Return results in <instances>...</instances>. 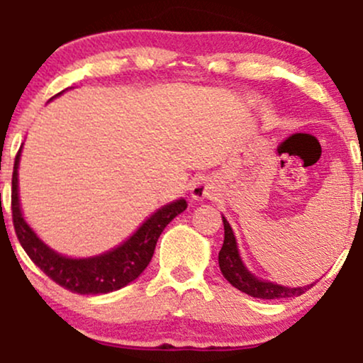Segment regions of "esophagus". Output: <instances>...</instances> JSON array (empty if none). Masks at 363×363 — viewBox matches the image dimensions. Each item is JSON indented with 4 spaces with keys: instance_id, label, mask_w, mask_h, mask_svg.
<instances>
[{
    "instance_id": "1",
    "label": "esophagus",
    "mask_w": 363,
    "mask_h": 363,
    "mask_svg": "<svg viewBox=\"0 0 363 363\" xmlns=\"http://www.w3.org/2000/svg\"><path fill=\"white\" fill-rule=\"evenodd\" d=\"M215 187L208 179H201V181L194 182L193 187H191V198L196 199V201H201L205 198H213Z\"/></svg>"
}]
</instances>
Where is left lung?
I'll list each match as a JSON object with an SVG mask.
<instances>
[{
  "instance_id": "left-lung-1",
  "label": "left lung",
  "mask_w": 363,
  "mask_h": 363,
  "mask_svg": "<svg viewBox=\"0 0 363 363\" xmlns=\"http://www.w3.org/2000/svg\"><path fill=\"white\" fill-rule=\"evenodd\" d=\"M223 228H225V239L223 245L218 252V262L220 269H222L223 277L227 278L235 289H239L244 294L251 295L256 298H289L297 297V295L306 294L312 285L298 286V289H290V286L274 285V283L257 280L251 273L245 269V266L240 261L239 251H237V242L234 232H232L230 225L223 218Z\"/></svg>"
}]
</instances>
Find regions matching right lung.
<instances>
[{"label": "right lung", "instance_id": "obj_1", "mask_svg": "<svg viewBox=\"0 0 363 363\" xmlns=\"http://www.w3.org/2000/svg\"><path fill=\"white\" fill-rule=\"evenodd\" d=\"M20 152L22 150H18L15 157L13 177H11V218H13L15 234L34 264L39 266L52 281L73 294H109L136 280L152 261L157 240L164 228L187 208L184 199L165 205L155 215L150 216L135 232V235L129 237L126 242L114 251L89 259H69L49 249L25 223L20 211L18 179H16Z\"/></svg>", "mask_w": 363, "mask_h": 363}]
</instances>
